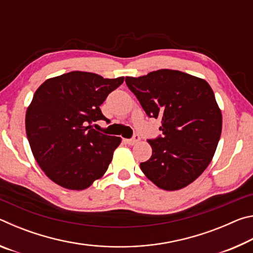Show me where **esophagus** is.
Segmentation results:
<instances>
[{
	"mask_svg": "<svg viewBox=\"0 0 253 253\" xmlns=\"http://www.w3.org/2000/svg\"><path fill=\"white\" fill-rule=\"evenodd\" d=\"M138 142H139V136L138 135H135L130 139H126V143L128 145H135V144H137Z\"/></svg>",
	"mask_w": 253,
	"mask_h": 253,
	"instance_id": "obj_1",
	"label": "esophagus"
}]
</instances>
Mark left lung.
<instances>
[{
	"instance_id": "obj_1",
	"label": "left lung",
	"mask_w": 253,
	"mask_h": 253,
	"mask_svg": "<svg viewBox=\"0 0 253 253\" xmlns=\"http://www.w3.org/2000/svg\"><path fill=\"white\" fill-rule=\"evenodd\" d=\"M125 81L147 116L162 122L163 137L148 140L153 154L140 169L162 190L190 185L211 163L221 136L222 114L212 88L202 78L172 69Z\"/></svg>"
}]
</instances>
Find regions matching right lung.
I'll return each mask as SVG.
<instances>
[{
    "label": "right lung",
    "instance_id": "right-lung-1",
    "mask_svg": "<svg viewBox=\"0 0 253 253\" xmlns=\"http://www.w3.org/2000/svg\"><path fill=\"white\" fill-rule=\"evenodd\" d=\"M123 83L124 77L71 71L37 89L25 114V130L34 158L51 181L81 191L104 176L122 138L101 134L91 124L109 122L99 107Z\"/></svg>",
    "mask_w": 253,
    "mask_h": 253
}]
</instances>
